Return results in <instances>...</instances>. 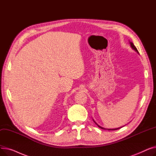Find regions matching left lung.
<instances>
[{
  "label": "left lung",
  "mask_w": 156,
  "mask_h": 156,
  "mask_svg": "<svg viewBox=\"0 0 156 156\" xmlns=\"http://www.w3.org/2000/svg\"><path fill=\"white\" fill-rule=\"evenodd\" d=\"M129 44H130V45H131V47H132L133 50H135L137 53H138L139 54V52H138V50H137V48H136V47L134 45V44L132 43V42H129ZM94 122L98 126V127H99L100 128H101V129H108V130H116V129H119V128H121V127H120V128H114V129H106V128H103V127H101V126H99V125H98L96 122H95V121L94 120Z\"/></svg>",
  "instance_id": "obj_1"
}]
</instances>
